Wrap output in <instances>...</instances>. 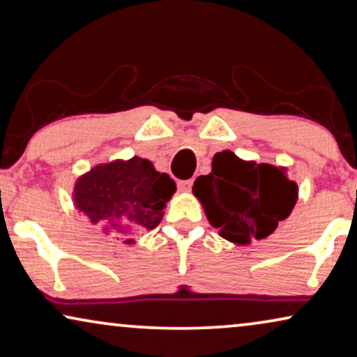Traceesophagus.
<instances>
[{
	"mask_svg": "<svg viewBox=\"0 0 357 357\" xmlns=\"http://www.w3.org/2000/svg\"><path fill=\"white\" fill-rule=\"evenodd\" d=\"M192 184H194V179L179 181V183H178V189H179V192H189V190L192 189Z\"/></svg>",
	"mask_w": 357,
	"mask_h": 357,
	"instance_id": "34e87169",
	"label": "esophagus"
}]
</instances>
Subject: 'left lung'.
I'll return each instance as SVG.
<instances>
[{"label":"left lung","mask_w":357,"mask_h":357,"mask_svg":"<svg viewBox=\"0 0 357 357\" xmlns=\"http://www.w3.org/2000/svg\"><path fill=\"white\" fill-rule=\"evenodd\" d=\"M287 172L222 151L213 157L211 173L195 179L192 192L222 238L250 245L269 237L294 210L298 185Z\"/></svg>","instance_id":"obj_1"}]
</instances>
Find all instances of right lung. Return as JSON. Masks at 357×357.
Masks as SVG:
<instances>
[{"instance_id":"1","label":"right lung","mask_w":357,"mask_h":357,"mask_svg":"<svg viewBox=\"0 0 357 357\" xmlns=\"http://www.w3.org/2000/svg\"><path fill=\"white\" fill-rule=\"evenodd\" d=\"M176 192L167 173L157 172L151 160L99 163L82 174L73 185V205L105 234L126 245L135 243L137 232L160 225L163 208Z\"/></svg>"}]
</instances>
